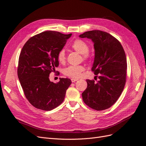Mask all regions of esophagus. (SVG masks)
I'll return each instance as SVG.
<instances>
[{
	"label": "esophagus",
	"mask_w": 146,
	"mask_h": 146,
	"mask_svg": "<svg viewBox=\"0 0 146 146\" xmlns=\"http://www.w3.org/2000/svg\"><path fill=\"white\" fill-rule=\"evenodd\" d=\"M78 80V78H72L71 79V81H72V82H75L77 81Z\"/></svg>",
	"instance_id": "34e87169"
}]
</instances>
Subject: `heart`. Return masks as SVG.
<instances>
[{
	"instance_id": "heart-1",
	"label": "heart",
	"mask_w": 146,
	"mask_h": 146,
	"mask_svg": "<svg viewBox=\"0 0 146 146\" xmlns=\"http://www.w3.org/2000/svg\"><path fill=\"white\" fill-rule=\"evenodd\" d=\"M72 49L77 52L79 54L83 55L84 59L88 58V52H89V46L87 44L81 39H76L74 41L71 45ZM57 60L59 63L63 64L66 61V54L64 49H61L59 51L57 55ZM85 68L83 65H72L65 68L63 70V73L66 76L72 78H78L80 76L81 73L85 70Z\"/></svg>"
}]
</instances>
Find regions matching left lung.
I'll return each mask as SVG.
<instances>
[{
	"label": "left lung",
	"mask_w": 146,
	"mask_h": 146,
	"mask_svg": "<svg viewBox=\"0 0 146 146\" xmlns=\"http://www.w3.org/2000/svg\"><path fill=\"white\" fill-rule=\"evenodd\" d=\"M79 37L90 39L94 43L92 70L99 74V79L98 82L86 80L83 100L94 110L108 109L117 100L125 84L127 64L124 50L117 39L103 31H88Z\"/></svg>",
	"instance_id": "8db88e82"
}]
</instances>
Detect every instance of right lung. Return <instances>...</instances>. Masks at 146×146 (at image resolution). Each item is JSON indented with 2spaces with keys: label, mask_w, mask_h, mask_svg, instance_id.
Returning <instances> with one entry per match:
<instances>
[{
  "label": "right lung",
  "mask_w": 146,
  "mask_h": 146,
  "mask_svg": "<svg viewBox=\"0 0 146 146\" xmlns=\"http://www.w3.org/2000/svg\"><path fill=\"white\" fill-rule=\"evenodd\" d=\"M72 34L46 31L30 38L23 46L19 58L17 76L24 94L33 107L50 111L63 102L69 78H60L58 83L49 80L59 61L57 55Z\"/></svg>",
  "instance_id": "obj_1"
}]
</instances>
